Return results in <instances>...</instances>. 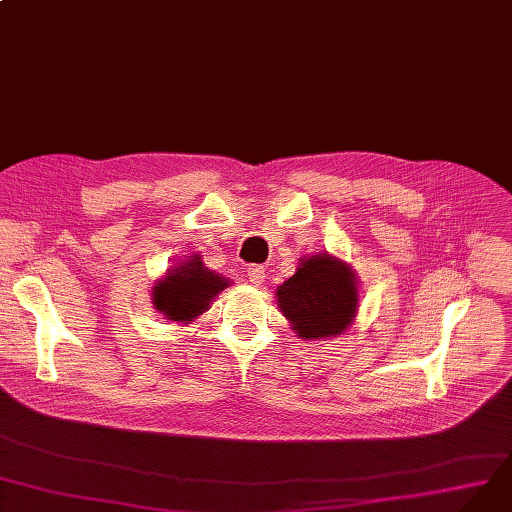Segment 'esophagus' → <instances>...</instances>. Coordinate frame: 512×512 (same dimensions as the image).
<instances>
[{"instance_id":"obj_1","label":"esophagus","mask_w":512,"mask_h":512,"mask_svg":"<svg viewBox=\"0 0 512 512\" xmlns=\"http://www.w3.org/2000/svg\"><path fill=\"white\" fill-rule=\"evenodd\" d=\"M248 279H250V283L252 285H262L264 283V279H266V270H264V266H260V264H252L250 268H248Z\"/></svg>"}]
</instances>
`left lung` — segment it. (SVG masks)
<instances>
[{
    "instance_id": "1",
    "label": "left lung",
    "mask_w": 512,
    "mask_h": 512,
    "mask_svg": "<svg viewBox=\"0 0 512 512\" xmlns=\"http://www.w3.org/2000/svg\"><path fill=\"white\" fill-rule=\"evenodd\" d=\"M277 301L297 336H338L357 316V277L342 260L316 254L299 262L293 277L277 289Z\"/></svg>"
}]
</instances>
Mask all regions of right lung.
<instances>
[{"instance_id":"obj_1","label":"right lung","mask_w":512,"mask_h":512,"mask_svg":"<svg viewBox=\"0 0 512 512\" xmlns=\"http://www.w3.org/2000/svg\"><path fill=\"white\" fill-rule=\"evenodd\" d=\"M229 287L221 274L209 270L201 256H192L186 262L166 272L162 281L153 287V307L172 322H192L211 305V301Z\"/></svg>"}]
</instances>
